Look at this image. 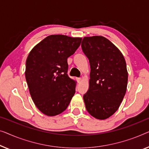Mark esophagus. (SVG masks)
Wrapping results in <instances>:
<instances>
[{"instance_id": "obj_1", "label": "esophagus", "mask_w": 149, "mask_h": 149, "mask_svg": "<svg viewBox=\"0 0 149 149\" xmlns=\"http://www.w3.org/2000/svg\"><path fill=\"white\" fill-rule=\"evenodd\" d=\"M81 81V78H77V81L78 83H79L80 82V81Z\"/></svg>"}]
</instances>
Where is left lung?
Returning <instances> with one entry per match:
<instances>
[{
  "mask_svg": "<svg viewBox=\"0 0 149 149\" xmlns=\"http://www.w3.org/2000/svg\"><path fill=\"white\" fill-rule=\"evenodd\" d=\"M81 49L91 65L89 88L84 95L87 111L104 120L117 111L127 85L126 63L118 48L101 36L84 37Z\"/></svg>",
  "mask_w": 149,
  "mask_h": 149,
  "instance_id": "obj_1",
  "label": "left lung"
}]
</instances>
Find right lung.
Here are the masks:
<instances>
[{
	"label": "right lung",
	"mask_w": 149,
	"mask_h": 149,
	"mask_svg": "<svg viewBox=\"0 0 149 149\" xmlns=\"http://www.w3.org/2000/svg\"><path fill=\"white\" fill-rule=\"evenodd\" d=\"M81 38L50 35L37 44L26 59L25 75L36 107L47 116L61 113L75 92L68 76V58L79 47Z\"/></svg>",
	"instance_id": "1"
}]
</instances>
